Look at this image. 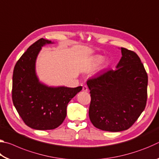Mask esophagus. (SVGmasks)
<instances>
[{
  "label": "esophagus",
  "mask_w": 159,
  "mask_h": 159,
  "mask_svg": "<svg viewBox=\"0 0 159 159\" xmlns=\"http://www.w3.org/2000/svg\"><path fill=\"white\" fill-rule=\"evenodd\" d=\"M83 91H84V92H88V88L86 85H84L83 87Z\"/></svg>",
  "instance_id": "34e87169"
}]
</instances>
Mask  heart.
<instances>
[{
    "label": "heart",
    "instance_id": "heart-1",
    "mask_svg": "<svg viewBox=\"0 0 159 159\" xmlns=\"http://www.w3.org/2000/svg\"><path fill=\"white\" fill-rule=\"evenodd\" d=\"M104 61V57L102 55H96L93 60V66H98Z\"/></svg>",
    "mask_w": 159,
    "mask_h": 159
}]
</instances>
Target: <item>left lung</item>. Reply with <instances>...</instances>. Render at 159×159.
I'll use <instances>...</instances> for the list:
<instances>
[{"label":"left lung","mask_w":159,"mask_h":159,"mask_svg":"<svg viewBox=\"0 0 159 159\" xmlns=\"http://www.w3.org/2000/svg\"><path fill=\"white\" fill-rule=\"evenodd\" d=\"M121 53L116 69L87 81L90 121L102 130H128L146 107L148 76L143 64L133 51L121 48Z\"/></svg>","instance_id":"obj_1"}]
</instances>
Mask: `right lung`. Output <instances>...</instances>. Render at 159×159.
<instances>
[{"instance_id":"right-lung-1","label":"right lung","mask_w":159,"mask_h":159,"mask_svg":"<svg viewBox=\"0 0 159 159\" xmlns=\"http://www.w3.org/2000/svg\"><path fill=\"white\" fill-rule=\"evenodd\" d=\"M50 43L38 40L19 59L13 71V104L25 124L35 130L60 126L66 118L67 104L82 90L81 86L52 88L39 82L35 69L37 56L42 46Z\"/></svg>"}]
</instances>
